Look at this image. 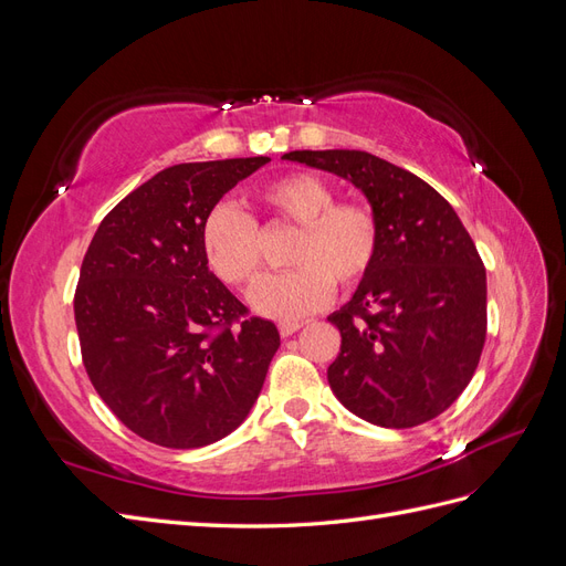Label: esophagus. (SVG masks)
<instances>
[{
    "instance_id": "obj_1",
    "label": "esophagus",
    "mask_w": 566,
    "mask_h": 566,
    "mask_svg": "<svg viewBox=\"0 0 566 566\" xmlns=\"http://www.w3.org/2000/svg\"><path fill=\"white\" fill-rule=\"evenodd\" d=\"M302 325H304L302 321H285V323L279 325V331H281L283 337H290L293 333H297V331L302 328Z\"/></svg>"
}]
</instances>
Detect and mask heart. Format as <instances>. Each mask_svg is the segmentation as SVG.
<instances>
[{
  "label": "heart",
  "instance_id": "b5f03b06",
  "mask_svg": "<svg viewBox=\"0 0 566 566\" xmlns=\"http://www.w3.org/2000/svg\"><path fill=\"white\" fill-rule=\"evenodd\" d=\"M264 210L300 227L290 254L297 266L252 287L250 306L273 321H295L331 300L333 281L352 287L370 271L380 248L378 217L364 202H335V188L310 172L266 181L256 191ZM205 262L219 281L250 285L260 273V235L254 221L229 202L208 212L200 229Z\"/></svg>",
  "mask_w": 566,
  "mask_h": 566
}]
</instances>
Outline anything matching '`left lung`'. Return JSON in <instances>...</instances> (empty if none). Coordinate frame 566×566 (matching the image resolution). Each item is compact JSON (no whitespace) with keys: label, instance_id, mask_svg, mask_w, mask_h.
I'll return each instance as SVG.
<instances>
[{"label":"left lung","instance_id":"obj_1","mask_svg":"<svg viewBox=\"0 0 566 566\" xmlns=\"http://www.w3.org/2000/svg\"><path fill=\"white\" fill-rule=\"evenodd\" d=\"M364 193L380 248L352 300L328 368L337 401L389 430L443 413L472 380L486 339V271L455 210L430 184L366 150H293Z\"/></svg>","mask_w":566,"mask_h":566}]
</instances>
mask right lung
Masks as SVG:
<instances>
[{
    "label": "right lung",
    "instance_id": "right-lung-1",
    "mask_svg": "<svg viewBox=\"0 0 566 566\" xmlns=\"http://www.w3.org/2000/svg\"><path fill=\"white\" fill-rule=\"evenodd\" d=\"M271 158L181 163L101 221L75 293L84 368L125 427L167 449H200L241 424L260 397L276 325L245 306L205 262L202 221Z\"/></svg>",
    "mask_w": 566,
    "mask_h": 566
}]
</instances>
